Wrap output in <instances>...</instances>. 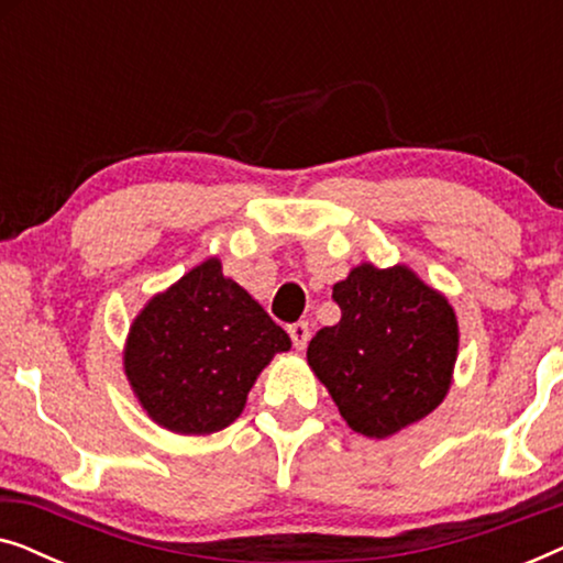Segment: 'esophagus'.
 Listing matches in <instances>:
<instances>
[{"instance_id": "obj_1", "label": "esophagus", "mask_w": 563, "mask_h": 563, "mask_svg": "<svg viewBox=\"0 0 563 563\" xmlns=\"http://www.w3.org/2000/svg\"><path fill=\"white\" fill-rule=\"evenodd\" d=\"M310 325H307V322L302 320V322H295V325H289V338H291V343H295V349L297 351H305L307 349V343H310Z\"/></svg>"}]
</instances>
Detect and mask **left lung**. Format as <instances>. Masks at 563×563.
I'll return each instance as SVG.
<instances>
[{"label": "left lung", "instance_id": "left-lung-1", "mask_svg": "<svg viewBox=\"0 0 563 563\" xmlns=\"http://www.w3.org/2000/svg\"><path fill=\"white\" fill-rule=\"evenodd\" d=\"M341 320L318 330L307 361L343 420L361 435L387 438L426 418L451 387L456 314L407 266L353 268L333 287Z\"/></svg>", "mask_w": 563, "mask_h": 563}]
</instances>
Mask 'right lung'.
<instances>
[{
  "instance_id": "1",
  "label": "right lung",
  "mask_w": 563,
  "mask_h": 563,
  "mask_svg": "<svg viewBox=\"0 0 563 563\" xmlns=\"http://www.w3.org/2000/svg\"><path fill=\"white\" fill-rule=\"evenodd\" d=\"M289 349V335L210 258L137 314L125 374L158 426L210 435L243 412L261 368Z\"/></svg>"
}]
</instances>
